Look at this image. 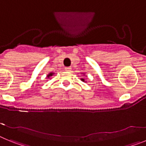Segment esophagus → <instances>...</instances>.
<instances>
[{
    "label": "esophagus",
    "instance_id": "esophagus-1",
    "mask_svg": "<svg viewBox=\"0 0 146 146\" xmlns=\"http://www.w3.org/2000/svg\"><path fill=\"white\" fill-rule=\"evenodd\" d=\"M65 69L66 71H67V72H70L71 70H72V68H71L70 66H68V67H65Z\"/></svg>",
    "mask_w": 146,
    "mask_h": 146
}]
</instances>
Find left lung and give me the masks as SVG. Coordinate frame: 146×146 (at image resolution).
I'll return each instance as SVG.
<instances>
[{"mask_svg":"<svg viewBox=\"0 0 146 146\" xmlns=\"http://www.w3.org/2000/svg\"><path fill=\"white\" fill-rule=\"evenodd\" d=\"M83 74H84V73H83ZM80 80L82 81V82H86V80H85V79H84V78H83V77H82V78H81Z\"/></svg>","mask_w":146,"mask_h":146,"instance_id":"obj_1","label":"left lung"}]
</instances>
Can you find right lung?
Returning a JSON list of instances; mask_svg holds the SVG:
<instances>
[{
	"label": "right lung",
	"instance_id": "right-lung-1",
	"mask_svg": "<svg viewBox=\"0 0 146 146\" xmlns=\"http://www.w3.org/2000/svg\"><path fill=\"white\" fill-rule=\"evenodd\" d=\"M55 74V73H53V72H50V74H47V78H50V77H52V75H53V74Z\"/></svg>",
	"mask_w": 146,
	"mask_h": 146
}]
</instances>
